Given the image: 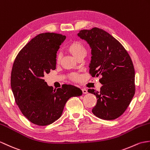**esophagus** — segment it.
I'll list each match as a JSON object with an SVG mask.
<instances>
[{"label":"esophagus","mask_w":150,"mask_h":150,"mask_svg":"<svg viewBox=\"0 0 150 150\" xmlns=\"http://www.w3.org/2000/svg\"><path fill=\"white\" fill-rule=\"evenodd\" d=\"M82 93H83V94H87V93H88V90H87V89H85V88L82 89Z\"/></svg>","instance_id":"esophagus-1"}]
</instances>
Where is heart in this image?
I'll return each instance as SVG.
<instances>
[{"instance_id": "1", "label": "heart", "mask_w": 150, "mask_h": 150, "mask_svg": "<svg viewBox=\"0 0 150 150\" xmlns=\"http://www.w3.org/2000/svg\"><path fill=\"white\" fill-rule=\"evenodd\" d=\"M67 50L73 55V56L76 59L81 56H84L86 54V48L81 41H74L69 43L67 46ZM60 57H57V61H59ZM71 79L74 80H77L79 76L76 74L71 75Z\"/></svg>"}]
</instances>
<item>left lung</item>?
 Wrapping results in <instances>:
<instances>
[{"mask_svg":"<svg viewBox=\"0 0 150 150\" xmlns=\"http://www.w3.org/2000/svg\"><path fill=\"white\" fill-rule=\"evenodd\" d=\"M77 35L91 48L89 74L93 77L101 76L100 91L88 89L98 99L92 112L102 120L116 119L126 110L135 94V70L130 55L119 41L103 29H83Z\"/></svg>","mask_w":150,"mask_h":150,"instance_id":"obj_1","label":"left lung"}]
</instances>
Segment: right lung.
<instances>
[{"label":"right lung","mask_w":150,"mask_h":150,"mask_svg":"<svg viewBox=\"0 0 150 150\" xmlns=\"http://www.w3.org/2000/svg\"><path fill=\"white\" fill-rule=\"evenodd\" d=\"M65 39L54 33L38 34L19 52L13 65L11 86L15 102L23 116L39 126L58 120L68 99L82 94L68 84L54 89L43 79L56 68L57 52Z\"/></svg>","instance_id":"obj_1"}]
</instances>
